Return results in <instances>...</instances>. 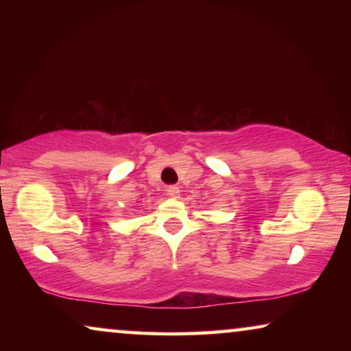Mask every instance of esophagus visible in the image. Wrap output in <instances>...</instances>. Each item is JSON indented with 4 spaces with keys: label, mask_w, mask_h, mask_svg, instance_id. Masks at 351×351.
Here are the masks:
<instances>
[{
    "label": "esophagus",
    "mask_w": 351,
    "mask_h": 351,
    "mask_svg": "<svg viewBox=\"0 0 351 351\" xmlns=\"http://www.w3.org/2000/svg\"><path fill=\"white\" fill-rule=\"evenodd\" d=\"M167 195L171 196V198H179V195H180V189L177 185H171V186H167Z\"/></svg>",
    "instance_id": "34e87169"
}]
</instances>
